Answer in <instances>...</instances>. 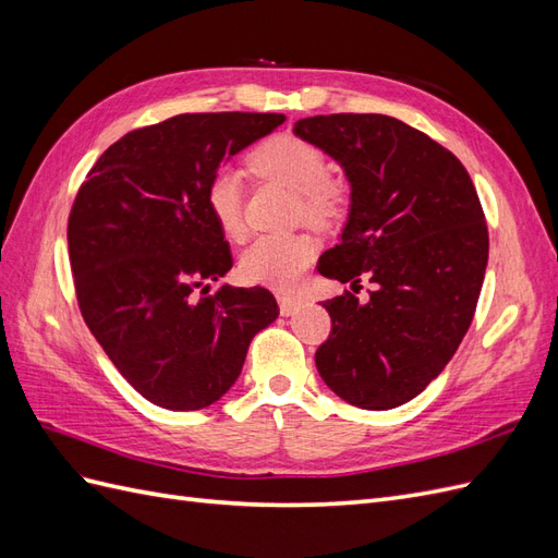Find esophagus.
Masks as SVG:
<instances>
[{
	"label": "esophagus",
	"instance_id": "esophagus-1",
	"mask_svg": "<svg viewBox=\"0 0 558 558\" xmlns=\"http://www.w3.org/2000/svg\"><path fill=\"white\" fill-rule=\"evenodd\" d=\"M277 300H279L281 316H293L302 305V300L295 295H277Z\"/></svg>",
	"mask_w": 558,
	"mask_h": 558
}]
</instances>
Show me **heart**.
<instances>
[{"mask_svg":"<svg viewBox=\"0 0 558 558\" xmlns=\"http://www.w3.org/2000/svg\"><path fill=\"white\" fill-rule=\"evenodd\" d=\"M248 160L253 170L300 195L305 221L326 226L342 214L344 197L330 183V160L320 146L283 132L253 148ZM205 202L228 240L244 238V177L240 170L216 167L207 179ZM314 251V242L305 234H265L242 253L240 275L248 283L291 291L310 267Z\"/></svg>","mask_w":558,"mask_h":558,"instance_id":"heart-1","label":"heart"}]
</instances>
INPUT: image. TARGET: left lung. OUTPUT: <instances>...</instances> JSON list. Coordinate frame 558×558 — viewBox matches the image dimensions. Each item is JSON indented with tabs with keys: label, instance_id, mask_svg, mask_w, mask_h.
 <instances>
[{
	"label": "left lung",
	"instance_id": "1",
	"mask_svg": "<svg viewBox=\"0 0 558 558\" xmlns=\"http://www.w3.org/2000/svg\"><path fill=\"white\" fill-rule=\"evenodd\" d=\"M298 137L340 162L351 205L340 244L318 272L361 289L324 307L332 330L316 369L363 410H391L442 373L475 316L488 230L461 160L428 134L381 113H330L295 123Z\"/></svg>",
	"mask_w": 558,
	"mask_h": 558
}]
</instances>
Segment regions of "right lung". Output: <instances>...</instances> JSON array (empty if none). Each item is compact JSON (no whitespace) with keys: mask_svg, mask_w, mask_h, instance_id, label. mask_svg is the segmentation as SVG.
Instances as JSON below:
<instances>
[{"mask_svg":"<svg viewBox=\"0 0 558 558\" xmlns=\"http://www.w3.org/2000/svg\"><path fill=\"white\" fill-rule=\"evenodd\" d=\"M283 113H181L128 132L83 181L66 226L83 320L134 391L158 408H209L238 381L253 335L279 316L232 267L207 179Z\"/></svg>","mask_w":558,"mask_h":558,"instance_id":"1","label":"right lung"}]
</instances>
